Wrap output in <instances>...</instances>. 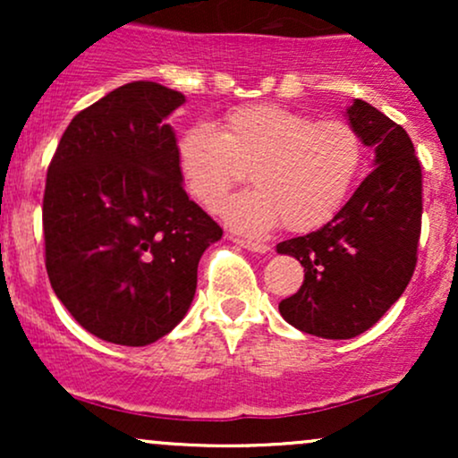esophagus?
Masks as SVG:
<instances>
[{"label":"esophagus","mask_w":458,"mask_h":458,"mask_svg":"<svg viewBox=\"0 0 458 458\" xmlns=\"http://www.w3.org/2000/svg\"><path fill=\"white\" fill-rule=\"evenodd\" d=\"M234 243H239L241 247H245V250L250 251H256V254H267V251L271 250L265 241H256V239H234Z\"/></svg>","instance_id":"34e87169"}]
</instances>
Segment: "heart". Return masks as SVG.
Listing matches in <instances>:
<instances>
[{"label": "heart", "mask_w": 458, "mask_h": 458, "mask_svg": "<svg viewBox=\"0 0 458 458\" xmlns=\"http://www.w3.org/2000/svg\"><path fill=\"white\" fill-rule=\"evenodd\" d=\"M364 141L344 120L256 103L230 109L219 131L196 123L178 135L176 167L199 207L215 208L250 170L254 189L219 207L236 230L282 222L291 233L327 224L343 208L364 167Z\"/></svg>", "instance_id": "b5f03b06"}]
</instances>
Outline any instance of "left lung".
Returning a JSON list of instances; mask_svg holds the SVG:
<instances>
[{
	"label": "left lung",
	"instance_id": "left-lung-1",
	"mask_svg": "<svg viewBox=\"0 0 458 458\" xmlns=\"http://www.w3.org/2000/svg\"><path fill=\"white\" fill-rule=\"evenodd\" d=\"M346 115L375 148V170L323 228L277 245L303 267L301 288L282 299L280 314L329 340L364 334L403 295L422 230V167L407 131L360 98Z\"/></svg>",
	"mask_w": 458,
	"mask_h": 458
}]
</instances>
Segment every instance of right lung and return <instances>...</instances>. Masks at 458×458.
I'll return each instance as SVG.
<instances>
[{
	"label": "right lung",
	"mask_w": 458,
	"mask_h": 458,
	"mask_svg": "<svg viewBox=\"0 0 458 458\" xmlns=\"http://www.w3.org/2000/svg\"><path fill=\"white\" fill-rule=\"evenodd\" d=\"M182 103L155 81L115 88L71 120L47 170V276L105 343L170 334L196 295L204 250L224 234L182 189L165 123Z\"/></svg>",
	"instance_id": "1"
}]
</instances>
